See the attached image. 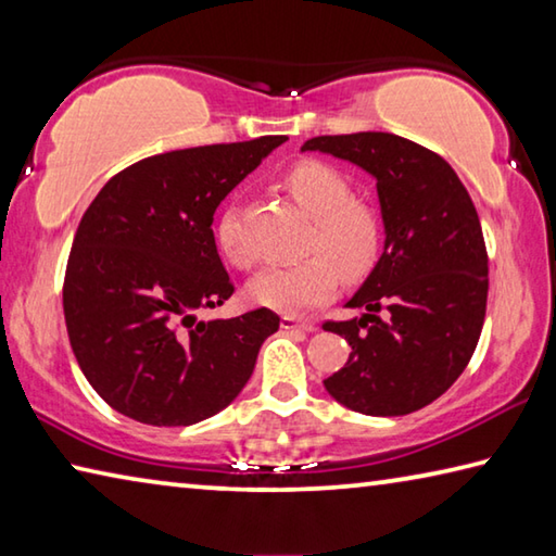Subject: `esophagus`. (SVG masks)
<instances>
[{"label": "esophagus", "instance_id": "1", "mask_svg": "<svg viewBox=\"0 0 556 556\" xmlns=\"http://www.w3.org/2000/svg\"><path fill=\"white\" fill-rule=\"evenodd\" d=\"M281 328H285V331H301V333L316 331L314 324L299 321V318H294V316H281Z\"/></svg>", "mask_w": 556, "mask_h": 556}]
</instances>
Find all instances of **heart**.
<instances>
[{"label":"heart","mask_w":556,"mask_h":556,"mask_svg":"<svg viewBox=\"0 0 556 556\" xmlns=\"http://www.w3.org/2000/svg\"><path fill=\"white\" fill-rule=\"evenodd\" d=\"M281 188L308 218L306 250L318 252L296 265L269 267L248 281V299L279 314H301L333 296L338 275L345 281L363 279L380 252V223L368 205L353 201V188L333 166L299 162L281 176ZM215 244L232 267H252V252L240 238L232 211L215 225Z\"/></svg>","instance_id":"obj_1"}]
</instances>
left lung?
I'll use <instances>...</instances> for the list:
<instances>
[{
  "label": "left lung",
  "mask_w": 556,
  "mask_h": 556,
  "mask_svg": "<svg viewBox=\"0 0 556 556\" xmlns=\"http://www.w3.org/2000/svg\"><path fill=\"white\" fill-rule=\"evenodd\" d=\"M301 152L345 159L378 181L384 250L348 301L363 316L326 321L351 345L328 394L370 417H400L441 397L473 355L488 301L481 220L454 168L390 131L314 137Z\"/></svg>",
  "instance_id": "1"
}]
</instances>
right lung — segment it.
<instances>
[{"label":"right lung","instance_id":"1","mask_svg":"<svg viewBox=\"0 0 556 556\" xmlns=\"http://www.w3.org/2000/svg\"><path fill=\"white\" fill-rule=\"evenodd\" d=\"M287 137L178 149L112 176L73 238L63 314L83 375L112 409L188 427L238 397L279 316L255 308L203 321L232 281L213 213Z\"/></svg>","mask_w":556,"mask_h":556}]
</instances>
